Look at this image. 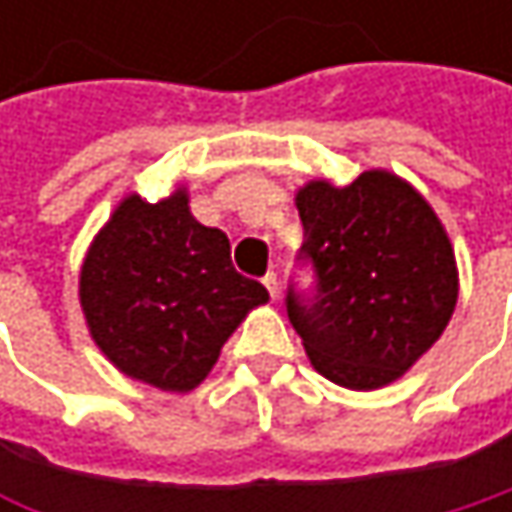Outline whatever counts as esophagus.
<instances>
[{"label": "esophagus", "mask_w": 512, "mask_h": 512, "mask_svg": "<svg viewBox=\"0 0 512 512\" xmlns=\"http://www.w3.org/2000/svg\"><path fill=\"white\" fill-rule=\"evenodd\" d=\"M263 287L269 290V296H272V299L278 296V275H275L272 269H269V272L263 275Z\"/></svg>", "instance_id": "esophagus-1"}]
</instances>
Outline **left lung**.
Segmentation results:
<instances>
[{
	"label": "left lung",
	"mask_w": 512,
	"mask_h": 512,
	"mask_svg": "<svg viewBox=\"0 0 512 512\" xmlns=\"http://www.w3.org/2000/svg\"><path fill=\"white\" fill-rule=\"evenodd\" d=\"M314 272L287 284V317L311 364L370 391L403 376L445 332L457 305V263L433 207L400 177L364 171L338 189L311 180L296 195Z\"/></svg>",
	"instance_id": "1"
}]
</instances>
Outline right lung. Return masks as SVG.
<instances>
[{
	"instance_id": "1",
	"label": "right lung",
	"mask_w": 512,
	"mask_h": 512,
	"mask_svg": "<svg viewBox=\"0 0 512 512\" xmlns=\"http://www.w3.org/2000/svg\"><path fill=\"white\" fill-rule=\"evenodd\" d=\"M79 299L91 338L127 376L162 391L195 388L240 320L269 299L231 263V243L189 213V198L130 195L91 243Z\"/></svg>"
}]
</instances>
